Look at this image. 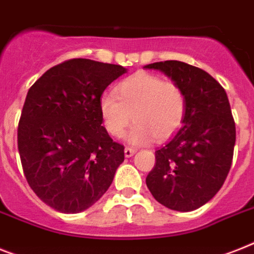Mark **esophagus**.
<instances>
[{
  "mask_svg": "<svg viewBox=\"0 0 254 254\" xmlns=\"http://www.w3.org/2000/svg\"><path fill=\"white\" fill-rule=\"evenodd\" d=\"M124 152H125V156H127V158H130L131 155H134V154L137 152V150L133 147H125Z\"/></svg>",
  "mask_w": 254,
  "mask_h": 254,
  "instance_id": "esophagus-1",
  "label": "esophagus"
}]
</instances>
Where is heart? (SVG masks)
<instances>
[{"instance_id":"1","label":"heart","mask_w":254,"mask_h":254,"mask_svg":"<svg viewBox=\"0 0 254 254\" xmlns=\"http://www.w3.org/2000/svg\"><path fill=\"white\" fill-rule=\"evenodd\" d=\"M99 112L109 135L127 134L133 145H146L154 139L166 141L181 127L187 112V96L174 80H164L151 73H135L121 80L115 95L104 94L99 100Z\"/></svg>"}]
</instances>
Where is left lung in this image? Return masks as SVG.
<instances>
[{
    "instance_id": "obj_1",
    "label": "left lung",
    "mask_w": 254,
    "mask_h": 254,
    "mask_svg": "<svg viewBox=\"0 0 254 254\" xmlns=\"http://www.w3.org/2000/svg\"><path fill=\"white\" fill-rule=\"evenodd\" d=\"M145 67L163 71L187 96L183 127L155 151L146 185L163 206L191 211L219 191L232 164L236 127L227 94L209 73L189 64L171 60Z\"/></svg>"
}]
</instances>
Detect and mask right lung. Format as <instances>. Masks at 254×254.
I'll return each mask as SVG.
<instances>
[{"label": "right lung", "instance_id": "add662e5", "mask_svg": "<svg viewBox=\"0 0 254 254\" xmlns=\"http://www.w3.org/2000/svg\"><path fill=\"white\" fill-rule=\"evenodd\" d=\"M120 65L71 59L47 70L27 92L18 150L31 189L65 214L88 209L108 190L124 146L103 127L99 100Z\"/></svg>", "mask_w": 254, "mask_h": 254}]
</instances>
